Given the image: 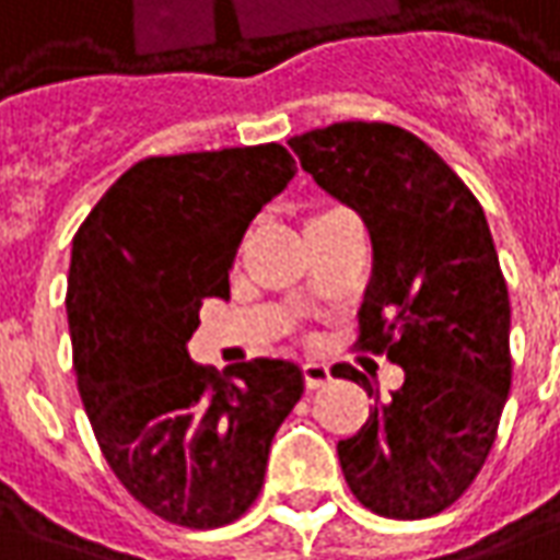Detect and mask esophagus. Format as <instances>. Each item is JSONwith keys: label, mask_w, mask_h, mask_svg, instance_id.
Listing matches in <instances>:
<instances>
[{"label": "esophagus", "mask_w": 560, "mask_h": 560, "mask_svg": "<svg viewBox=\"0 0 560 560\" xmlns=\"http://www.w3.org/2000/svg\"><path fill=\"white\" fill-rule=\"evenodd\" d=\"M303 382H306L308 390L324 388V385L330 382V370H327V363H318V361L303 363Z\"/></svg>", "instance_id": "1"}]
</instances>
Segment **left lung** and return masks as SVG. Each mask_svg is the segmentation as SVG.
<instances>
[{
  "mask_svg": "<svg viewBox=\"0 0 560 560\" xmlns=\"http://www.w3.org/2000/svg\"><path fill=\"white\" fill-rule=\"evenodd\" d=\"M288 144L366 224L373 276L358 342L402 366L390 400L336 445L348 488L385 518L436 515L479 476L510 397V291L482 206L430 144L394 124L342 120ZM334 375L373 394L348 363Z\"/></svg>",
  "mask_w": 560,
  "mask_h": 560,
  "instance_id": "1",
  "label": "left lung"
}]
</instances>
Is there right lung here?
<instances>
[{"label": "right lung", "instance_id": "right-lung-1", "mask_svg": "<svg viewBox=\"0 0 560 560\" xmlns=\"http://www.w3.org/2000/svg\"><path fill=\"white\" fill-rule=\"evenodd\" d=\"M293 172L276 142L139 160L72 240L66 315L84 412L120 485L172 525L236 522L303 394L293 361L254 358L221 378L187 354L202 300L230 296L245 230Z\"/></svg>", "mask_w": 560, "mask_h": 560}]
</instances>
